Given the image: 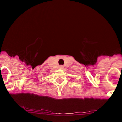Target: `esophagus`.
<instances>
[{"label": "esophagus", "instance_id": "esophagus-1", "mask_svg": "<svg viewBox=\"0 0 122 122\" xmlns=\"http://www.w3.org/2000/svg\"><path fill=\"white\" fill-rule=\"evenodd\" d=\"M59 68H60V69H63L64 66H62V65H60V66H59Z\"/></svg>", "mask_w": 122, "mask_h": 122}]
</instances>
